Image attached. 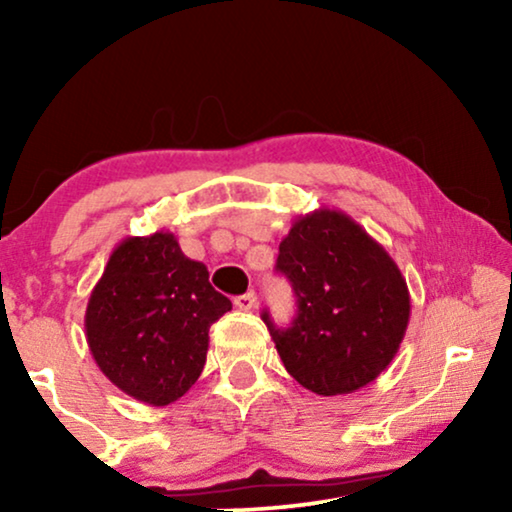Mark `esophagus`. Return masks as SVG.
<instances>
[{"mask_svg":"<svg viewBox=\"0 0 512 512\" xmlns=\"http://www.w3.org/2000/svg\"><path fill=\"white\" fill-rule=\"evenodd\" d=\"M256 303H258V298H256L254 291H249V293H244V296L235 298V307H240V310H244V312L254 310Z\"/></svg>","mask_w":512,"mask_h":512,"instance_id":"obj_1","label":"esophagus"}]
</instances>
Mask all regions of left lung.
<instances>
[{
    "mask_svg": "<svg viewBox=\"0 0 512 512\" xmlns=\"http://www.w3.org/2000/svg\"><path fill=\"white\" fill-rule=\"evenodd\" d=\"M298 314L289 328L263 321L284 368L319 396L352 394L377 380L401 347L410 291L394 258L352 216L314 209L279 244Z\"/></svg>",
    "mask_w": 512,
    "mask_h": 512,
    "instance_id": "left-lung-1",
    "label": "left lung"
}]
</instances>
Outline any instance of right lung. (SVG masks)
Masks as SVG:
<instances>
[{
	"label": "right lung",
	"instance_id": "add662e5",
	"mask_svg": "<svg viewBox=\"0 0 512 512\" xmlns=\"http://www.w3.org/2000/svg\"><path fill=\"white\" fill-rule=\"evenodd\" d=\"M233 303L209 284L165 230L125 237L111 251L86 307L97 368L123 394L153 408L179 401L207 361L209 326Z\"/></svg>",
	"mask_w": 512,
	"mask_h": 512
}]
</instances>
